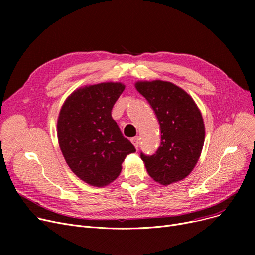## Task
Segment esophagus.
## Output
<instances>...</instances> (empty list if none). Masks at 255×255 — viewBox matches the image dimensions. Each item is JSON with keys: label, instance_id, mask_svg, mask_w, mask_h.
<instances>
[{"label": "esophagus", "instance_id": "esophagus-1", "mask_svg": "<svg viewBox=\"0 0 255 255\" xmlns=\"http://www.w3.org/2000/svg\"><path fill=\"white\" fill-rule=\"evenodd\" d=\"M131 142H132L133 145H134L135 148L137 149V148H138V144H139V137H138V136H135V137L131 138Z\"/></svg>", "mask_w": 255, "mask_h": 255}]
</instances>
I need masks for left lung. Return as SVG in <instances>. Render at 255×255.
Instances as JSON below:
<instances>
[{
    "instance_id": "1",
    "label": "left lung",
    "mask_w": 255,
    "mask_h": 255,
    "mask_svg": "<svg viewBox=\"0 0 255 255\" xmlns=\"http://www.w3.org/2000/svg\"><path fill=\"white\" fill-rule=\"evenodd\" d=\"M158 119L161 142L154 155L140 153L150 177L167 186L185 179L196 165L205 142L204 120L192 97L163 80L137 82Z\"/></svg>"
}]
</instances>
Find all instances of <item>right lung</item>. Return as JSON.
<instances>
[{"label": "right lung", "mask_w": 255, "mask_h": 255, "mask_svg": "<svg viewBox=\"0 0 255 255\" xmlns=\"http://www.w3.org/2000/svg\"><path fill=\"white\" fill-rule=\"evenodd\" d=\"M124 89L121 83L79 88L60 111L58 139L63 156L75 175L92 186L114 182L126 156L136 151L112 118Z\"/></svg>", "instance_id": "add662e5"}]
</instances>
